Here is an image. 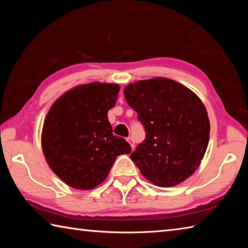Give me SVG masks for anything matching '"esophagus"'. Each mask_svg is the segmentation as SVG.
<instances>
[{
  "instance_id": "obj_1",
  "label": "esophagus",
  "mask_w": 248,
  "mask_h": 248,
  "mask_svg": "<svg viewBox=\"0 0 248 248\" xmlns=\"http://www.w3.org/2000/svg\"><path fill=\"white\" fill-rule=\"evenodd\" d=\"M127 141L129 142V144L131 145V148L133 149V148H134V141H133L132 138H131V137H128V138H127Z\"/></svg>"
}]
</instances>
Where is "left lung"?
I'll return each instance as SVG.
<instances>
[{
	"label": "left lung",
	"mask_w": 248,
	"mask_h": 248,
	"mask_svg": "<svg viewBox=\"0 0 248 248\" xmlns=\"http://www.w3.org/2000/svg\"><path fill=\"white\" fill-rule=\"evenodd\" d=\"M124 94L146 132L130 157L159 187H173L195 173L207 150L210 121L203 103L183 84L153 78L129 84Z\"/></svg>",
	"instance_id": "left-lung-1"
}]
</instances>
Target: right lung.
<instances>
[{"label": "right lung", "instance_id": "1", "mask_svg": "<svg viewBox=\"0 0 248 248\" xmlns=\"http://www.w3.org/2000/svg\"><path fill=\"white\" fill-rule=\"evenodd\" d=\"M120 86L93 82L61 95L46 116L41 146L50 169L75 189L102 184L120 154L131 146L112 134L108 110L116 105Z\"/></svg>", "mask_w": 248, "mask_h": 248}]
</instances>
